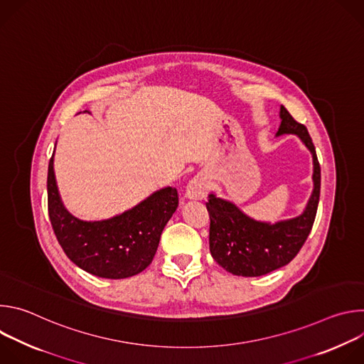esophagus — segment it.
<instances>
[{
  "mask_svg": "<svg viewBox=\"0 0 364 364\" xmlns=\"http://www.w3.org/2000/svg\"><path fill=\"white\" fill-rule=\"evenodd\" d=\"M207 194V181L203 176L194 177L186 188V198L188 200H203Z\"/></svg>",
  "mask_w": 364,
  "mask_h": 364,
  "instance_id": "esophagus-1",
  "label": "esophagus"
}]
</instances>
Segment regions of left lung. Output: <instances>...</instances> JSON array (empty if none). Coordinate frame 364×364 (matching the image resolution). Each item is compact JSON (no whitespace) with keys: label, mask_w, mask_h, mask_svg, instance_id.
<instances>
[{"label":"left lung","mask_w":364,"mask_h":364,"mask_svg":"<svg viewBox=\"0 0 364 364\" xmlns=\"http://www.w3.org/2000/svg\"><path fill=\"white\" fill-rule=\"evenodd\" d=\"M279 117L277 136L294 134L313 154L314 188L299 216L274 225L257 222L246 216L232 201L209 194L205 207L210 216V253L222 268L237 277H261L289 264L305 243L316 220L321 187L316 146L305 125L296 122L282 105Z\"/></svg>","instance_id":"8db88e82"}]
</instances>
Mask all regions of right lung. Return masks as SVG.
<instances>
[{
    "instance_id": "1",
    "label": "right lung",
    "mask_w": 364,
    "mask_h": 364,
    "mask_svg": "<svg viewBox=\"0 0 364 364\" xmlns=\"http://www.w3.org/2000/svg\"><path fill=\"white\" fill-rule=\"evenodd\" d=\"M51 155L47 173L48 218L70 261L80 269L108 279L142 272L157 252L163 229L178 205L174 187L152 193L132 209L107 220L85 222L62 203Z\"/></svg>"
}]
</instances>
